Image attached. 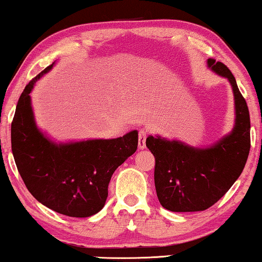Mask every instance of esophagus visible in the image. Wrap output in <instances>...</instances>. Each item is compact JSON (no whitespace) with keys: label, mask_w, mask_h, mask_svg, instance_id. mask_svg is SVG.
<instances>
[{"label":"esophagus","mask_w":262,"mask_h":262,"mask_svg":"<svg viewBox=\"0 0 262 262\" xmlns=\"http://www.w3.org/2000/svg\"><path fill=\"white\" fill-rule=\"evenodd\" d=\"M146 137H147V132L145 129H141L139 132V139H138V146L139 150H144L146 147Z\"/></svg>","instance_id":"esophagus-1"}]
</instances>
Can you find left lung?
<instances>
[{
    "mask_svg": "<svg viewBox=\"0 0 262 262\" xmlns=\"http://www.w3.org/2000/svg\"><path fill=\"white\" fill-rule=\"evenodd\" d=\"M207 66L231 84L234 124L230 133L205 147L148 135L146 146L156 160V192L162 207L170 211H202L216 203L239 178L249 155V110L236 79L223 62L208 59Z\"/></svg>",
    "mask_w": 262,
    "mask_h": 262,
    "instance_id": "left-lung-1",
    "label": "left lung"
}]
</instances>
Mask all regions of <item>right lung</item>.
Segmentation results:
<instances>
[{"instance_id": "add662e5", "label": "right lung", "mask_w": 262, "mask_h": 262, "mask_svg": "<svg viewBox=\"0 0 262 262\" xmlns=\"http://www.w3.org/2000/svg\"><path fill=\"white\" fill-rule=\"evenodd\" d=\"M55 62L29 82L12 122V152L19 174L39 203L71 217L99 213L112 174L138 148V130L116 139L57 141L38 128L30 93Z\"/></svg>"}]
</instances>
